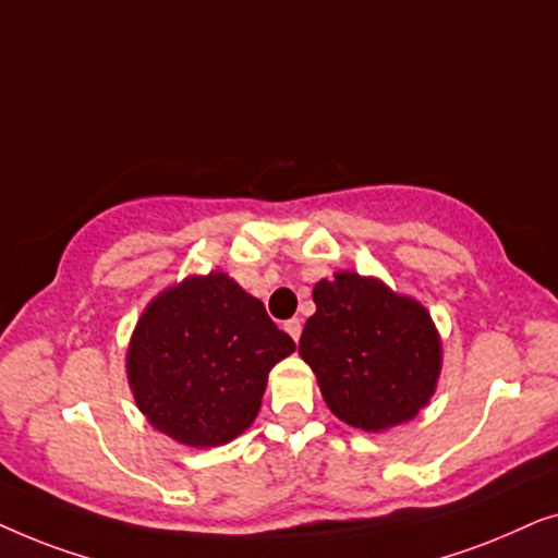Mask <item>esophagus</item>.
Instances as JSON below:
<instances>
[{
	"label": "esophagus",
	"mask_w": 558,
	"mask_h": 558,
	"mask_svg": "<svg viewBox=\"0 0 558 558\" xmlns=\"http://www.w3.org/2000/svg\"><path fill=\"white\" fill-rule=\"evenodd\" d=\"M284 330L289 332V338H292L294 342L296 340H300V335H302V323H300V319H287V323H284Z\"/></svg>",
	"instance_id": "obj_1"
}]
</instances>
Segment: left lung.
<instances>
[{
  "instance_id": "1",
  "label": "left lung",
  "mask_w": 558,
  "mask_h": 558,
  "mask_svg": "<svg viewBox=\"0 0 558 558\" xmlns=\"http://www.w3.org/2000/svg\"><path fill=\"white\" fill-rule=\"evenodd\" d=\"M317 312L300 355L340 422L386 432L411 422L437 391L441 338L422 302L378 277L335 271L312 289Z\"/></svg>"
}]
</instances>
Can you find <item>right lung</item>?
Returning <instances> with one entry per match:
<instances>
[{
    "mask_svg": "<svg viewBox=\"0 0 558 558\" xmlns=\"http://www.w3.org/2000/svg\"><path fill=\"white\" fill-rule=\"evenodd\" d=\"M294 340L226 271L193 274L144 307L126 348L136 407L185 447H220L254 424L269 371Z\"/></svg>",
    "mask_w": 558,
    "mask_h": 558,
    "instance_id": "1",
    "label": "right lung"
}]
</instances>
